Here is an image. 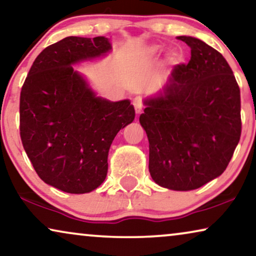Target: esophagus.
I'll return each instance as SVG.
<instances>
[{"label":"esophagus","mask_w":256,"mask_h":256,"mask_svg":"<svg viewBox=\"0 0 256 256\" xmlns=\"http://www.w3.org/2000/svg\"><path fill=\"white\" fill-rule=\"evenodd\" d=\"M132 104H134V107H135V112H136V114H140V113H141V112H142V108H143V104H142V100H141V98H140V96L135 98L134 101H132Z\"/></svg>","instance_id":"34e87169"}]
</instances>
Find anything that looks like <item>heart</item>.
<instances>
[{"label":"heart","mask_w":256,"mask_h":256,"mask_svg":"<svg viewBox=\"0 0 256 256\" xmlns=\"http://www.w3.org/2000/svg\"><path fill=\"white\" fill-rule=\"evenodd\" d=\"M155 50H156V48H155Z\"/></svg>","instance_id":"obj_1"}]
</instances>
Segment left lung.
<instances>
[{
  "instance_id": "1",
  "label": "left lung",
  "mask_w": 256,
  "mask_h": 256,
  "mask_svg": "<svg viewBox=\"0 0 256 256\" xmlns=\"http://www.w3.org/2000/svg\"><path fill=\"white\" fill-rule=\"evenodd\" d=\"M166 85L143 100L140 124L149 140V172L160 186L190 191L226 170L241 135L240 88L222 54L198 38Z\"/></svg>"
}]
</instances>
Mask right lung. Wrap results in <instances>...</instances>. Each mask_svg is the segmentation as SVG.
Instances as JSON below:
<instances>
[{
	"mask_svg": "<svg viewBox=\"0 0 256 256\" xmlns=\"http://www.w3.org/2000/svg\"><path fill=\"white\" fill-rule=\"evenodd\" d=\"M110 51L107 37H66L38 54L20 90L23 148L40 180L68 194L104 183L112 142L135 118L130 101L98 96L73 68Z\"/></svg>",
	"mask_w": 256,
	"mask_h": 256,
	"instance_id": "obj_1",
	"label": "right lung"
}]
</instances>
